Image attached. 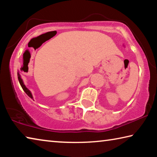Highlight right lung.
I'll use <instances>...</instances> for the list:
<instances>
[{"mask_svg":"<svg viewBox=\"0 0 157 157\" xmlns=\"http://www.w3.org/2000/svg\"><path fill=\"white\" fill-rule=\"evenodd\" d=\"M17 75H18V81H19V83H20V84H21V87H22V89H23V91H24L25 92V94H27L29 97L30 98H31L32 99H33V95H32V94H31V92L29 91V90L26 88V86H25V84H23V80H22V79L21 78V76H20V75H19V73H17Z\"/></svg>","mask_w":157,"mask_h":157,"instance_id":"right-lung-1","label":"right lung"}]
</instances>
